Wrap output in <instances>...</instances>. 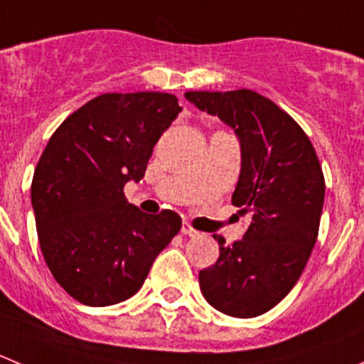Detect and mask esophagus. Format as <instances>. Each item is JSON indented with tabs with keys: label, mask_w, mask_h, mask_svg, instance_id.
Instances as JSON below:
<instances>
[{
	"label": "esophagus",
	"mask_w": 364,
	"mask_h": 364,
	"mask_svg": "<svg viewBox=\"0 0 364 364\" xmlns=\"http://www.w3.org/2000/svg\"><path fill=\"white\" fill-rule=\"evenodd\" d=\"M180 230H182V234H184V236H189V237H196L200 234V232L195 230V228L191 227V223H188V221H184V223H182V228H180Z\"/></svg>",
	"instance_id": "1"
}]
</instances>
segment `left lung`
Segmentation results:
<instances>
[{
	"instance_id": "1",
	"label": "left lung",
	"mask_w": 364,
	"mask_h": 364,
	"mask_svg": "<svg viewBox=\"0 0 364 364\" xmlns=\"http://www.w3.org/2000/svg\"><path fill=\"white\" fill-rule=\"evenodd\" d=\"M186 98L240 137L232 205L252 216L243 240L232 247L214 236L220 257L200 272V289L228 316H259L291 291L316 243L325 198L320 161L300 124L259 92L189 91Z\"/></svg>"
}]
</instances>
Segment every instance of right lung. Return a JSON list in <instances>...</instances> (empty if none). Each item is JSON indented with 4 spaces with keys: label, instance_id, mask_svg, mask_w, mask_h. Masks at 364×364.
Segmentation results:
<instances>
[{
    "label": "right lung",
    "instance_id": "add662e5",
    "mask_svg": "<svg viewBox=\"0 0 364 364\" xmlns=\"http://www.w3.org/2000/svg\"><path fill=\"white\" fill-rule=\"evenodd\" d=\"M180 110L168 92H107L48 141L32 180L37 236L55 280L78 302L103 307L136 295L178 234V214L141 213L123 188L143 178Z\"/></svg>",
    "mask_w": 364,
    "mask_h": 364
}]
</instances>
